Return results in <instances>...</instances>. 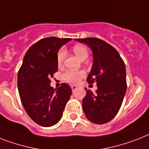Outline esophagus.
Here are the masks:
<instances>
[{
  "label": "esophagus",
  "mask_w": 149,
  "mask_h": 149,
  "mask_svg": "<svg viewBox=\"0 0 149 149\" xmlns=\"http://www.w3.org/2000/svg\"><path fill=\"white\" fill-rule=\"evenodd\" d=\"M71 88H72V92H74L75 90H76V89H77V86H71Z\"/></svg>",
  "instance_id": "1"
}]
</instances>
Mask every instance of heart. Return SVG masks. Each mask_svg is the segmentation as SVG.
<instances>
[{"instance_id":"b5f03b06","label":"heart","mask_w":149,"mask_h":149,"mask_svg":"<svg viewBox=\"0 0 149 149\" xmlns=\"http://www.w3.org/2000/svg\"><path fill=\"white\" fill-rule=\"evenodd\" d=\"M73 52L75 54L78 56L80 60H84L87 59L89 56V51L88 49L84 45L81 44H77L72 47ZM66 56V49L63 47L58 51L57 53V63L59 65L62 64L63 62L64 58ZM85 76V73L83 71H73V70H68L66 72H64L63 75V78L66 82L72 84H77L78 83L80 79Z\"/></svg>"}]
</instances>
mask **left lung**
I'll use <instances>...</instances> for the list:
<instances>
[{
    "label": "left lung",
    "mask_w": 149,
    "mask_h": 149,
    "mask_svg": "<svg viewBox=\"0 0 149 149\" xmlns=\"http://www.w3.org/2000/svg\"><path fill=\"white\" fill-rule=\"evenodd\" d=\"M86 43L93 54V64L87 77L88 83H96L93 93L86 90L83 109L87 119L95 124L109 123L120 109L126 92L125 63L114 47L99 38L76 39Z\"/></svg>",
    "instance_id": "obj_1"
}]
</instances>
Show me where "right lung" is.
<instances>
[{
	"mask_svg": "<svg viewBox=\"0 0 149 149\" xmlns=\"http://www.w3.org/2000/svg\"><path fill=\"white\" fill-rule=\"evenodd\" d=\"M70 40L55 37L40 40L29 48L18 71L22 105L31 119L41 126H52L60 120L72 94L67 83L54 89L49 79L57 72L58 50Z\"/></svg>",
	"mask_w": 149,
	"mask_h": 149,
	"instance_id": "add662e5",
	"label": "right lung"
}]
</instances>
